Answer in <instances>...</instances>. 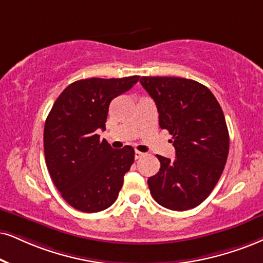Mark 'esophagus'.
Returning a JSON list of instances; mask_svg holds the SVG:
<instances>
[{
	"label": "esophagus",
	"mask_w": 263,
	"mask_h": 263,
	"mask_svg": "<svg viewBox=\"0 0 263 263\" xmlns=\"http://www.w3.org/2000/svg\"><path fill=\"white\" fill-rule=\"evenodd\" d=\"M145 156V154H142V152H140V151H135V160H140L141 157H144Z\"/></svg>",
	"instance_id": "34e87169"
}]
</instances>
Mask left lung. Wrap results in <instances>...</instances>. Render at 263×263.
<instances>
[{
	"label": "left lung",
	"mask_w": 263,
	"mask_h": 263,
	"mask_svg": "<svg viewBox=\"0 0 263 263\" xmlns=\"http://www.w3.org/2000/svg\"><path fill=\"white\" fill-rule=\"evenodd\" d=\"M156 102L161 129L172 135L176 158L157 156L161 168L148 178L154 200L173 211L200 205L216 186L229 152L224 115L215 95L195 80L141 77Z\"/></svg>",
	"instance_id": "1"
}]
</instances>
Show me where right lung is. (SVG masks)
I'll return each instance as SVG.
<instances>
[{
	"label": "right lung",
	"instance_id": "add662e5",
	"mask_svg": "<svg viewBox=\"0 0 263 263\" xmlns=\"http://www.w3.org/2000/svg\"><path fill=\"white\" fill-rule=\"evenodd\" d=\"M121 79L78 80L54 101L44 129V151L51 179L64 200L86 213L108 209L118 197L134 148L115 150L97 130L106 129L109 103L137 84Z\"/></svg>",
	"mask_w": 263,
	"mask_h": 263
}]
</instances>
